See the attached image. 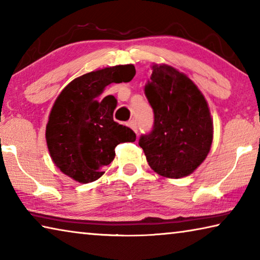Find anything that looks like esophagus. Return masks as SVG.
<instances>
[{
	"mask_svg": "<svg viewBox=\"0 0 260 260\" xmlns=\"http://www.w3.org/2000/svg\"><path fill=\"white\" fill-rule=\"evenodd\" d=\"M128 126L135 132L136 134H138V124H136L135 120H129L128 121Z\"/></svg>",
	"mask_w": 260,
	"mask_h": 260,
	"instance_id": "1",
	"label": "esophagus"
}]
</instances>
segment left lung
<instances>
[{
    "mask_svg": "<svg viewBox=\"0 0 260 260\" xmlns=\"http://www.w3.org/2000/svg\"><path fill=\"white\" fill-rule=\"evenodd\" d=\"M146 96L155 122L139 141L149 166L169 179L190 175L209 155L213 120L204 95L187 74L166 64H152Z\"/></svg>",
    "mask_w": 260,
    "mask_h": 260,
    "instance_id": "8db88e82",
    "label": "left lung"
}]
</instances>
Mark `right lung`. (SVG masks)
<instances>
[{
	"label": "right lung",
	"instance_id": "1",
	"mask_svg": "<svg viewBox=\"0 0 260 260\" xmlns=\"http://www.w3.org/2000/svg\"><path fill=\"white\" fill-rule=\"evenodd\" d=\"M134 76L133 64L96 70L74 79L57 96L46 127L47 147L54 164L74 181L100 179L116 156L114 148L135 141L133 131L113 120L117 100H99L110 83L128 82Z\"/></svg>",
	"mask_w": 260,
	"mask_h": 260
}]
</instances>
